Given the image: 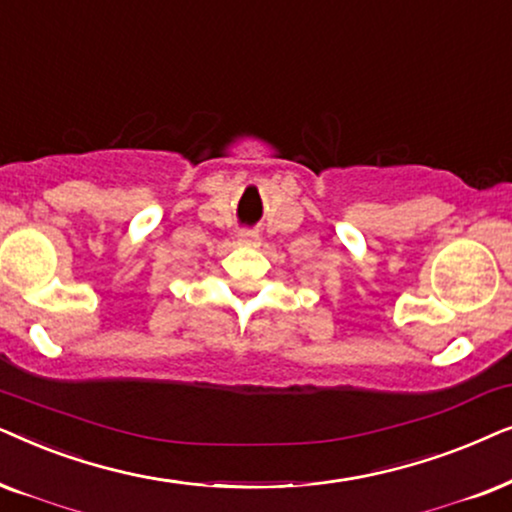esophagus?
Listing matches in <instances>:
<instances>
[{
  "mask_svg": "<svg viewBox=\"0 0 512 512\" xmlns=\"http://www.w3.org/2000/svg\"><path fill=\"white\" fill-rule=\"evenodd\" d=\"M238 245H245V248H257L260 245V236L255 231H241L238 234Z\"/></svg>",
  "mask_w": 512,
  "mask_h": 512,
  "instance_id": "obj_1",
  "label": "esophagus"
}]
</instances>
